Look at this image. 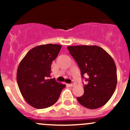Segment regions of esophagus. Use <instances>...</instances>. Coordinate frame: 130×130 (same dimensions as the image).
Instances as JSON below:
<instances>
[{
  "mask_svg": "<svg viewBox=\"0 0 130 130\" xmlns=\"http://www.w3.org/2000/svg\"><path fill=\"white\" fill-rule=\"evenodd\" d=\"M68 85H69L70 87H73L74 86H75V83H74V82H72V83H71V84Z\"/></svg>",
  "mask_w": 130,
  "mask_h": 130,
  "instance_id": "34e87169",
  "label": "esophagus"
}]
</instances>
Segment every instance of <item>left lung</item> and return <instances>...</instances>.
<instances>
[{
  "mask_svg": "<svg viewBox=\"0 0 130 130\" xmlns=\"http://www.w3.org/2000/svg\"><path fill=\"white\" fill-rule=\"evenodd\" d=\"M67 49L79 67L82 77L88 76L85 78L87 84L84 86V94L77 97L78 102L90 109L103 106L112 96L117 86V69L113 59L97 46H70Z\"/></svg>",
  "mask_w": 130,
  "mask_h": 130,
  "instance_id": "left-lung-1",
  "label": "left lung"
}]
</instances>
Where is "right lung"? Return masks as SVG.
<instances>
[{"label": "right lung", "mask_w": 130, "mask_h": 130, "mask_svg": "<svg viewBox=\"0 0 130 130\" xmlns=\"http://www.w3.org/2000/svg\"><path fill=\"white\" fill-rule=\"evenodd\" d=\"M62 46L47 44L30 50L18 68L16 79L19 90L27 103L37 109L51 106L59 99L65 84L57 83L51 76V63Z\"/></svg>", "instance_id": "1"}]
</instances>
